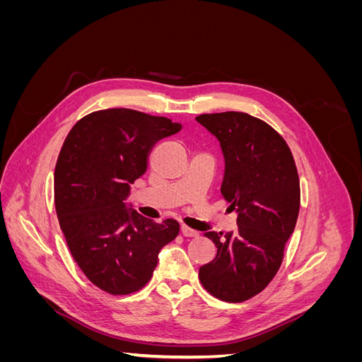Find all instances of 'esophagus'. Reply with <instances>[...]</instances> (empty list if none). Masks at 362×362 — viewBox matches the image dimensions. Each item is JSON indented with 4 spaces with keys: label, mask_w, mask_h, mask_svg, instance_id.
I'll return each instance as SVG.
<instances>
[{
    "label": "esophagus",
    "mask_w": 362,
    "mask_h": 362,
    "mask_svg": "<svg viewBox=\"0 0 362 362\" xmlns=\"http://www.w3.org/2000/svg\"><path fill=\"white\" fill-rule=\"evenodd\" d=\"M181 233H182V235H185V237H198V235H199V233L196 231V229H192V228L187 226V225H181Z\"/></svg>",
    "instance_id": "obj_1"
}]
</instances>
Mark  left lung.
I'll return each mask as SVG.
<instances>
[{
  "label": "left lung",
  "instance_id": "left-lung-1",
  "mask_svg": "<svg viewBox=\"0 0 362 362\" xmlns=\"http://www.w3.org/2000/svg\"><path fill=\"white\" fill-rule=\"evenodd\" d=\"M196 120L221 144V192L237 211L234 233H205L217 255L199 269V279L214 298L243 302L264 290L281 267L299 216L298 169L286 140L264 120L242 112Z\"/></svg>",
  "mask_w": 362,
  "mask_h": 362
}]
</instances>
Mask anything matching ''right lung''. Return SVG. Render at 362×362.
Masks as SVG:
<instances>
[{
    "mask_svg": "<svg viewBox=\"0 0 362 362\" xmlns=\"http://www.w3.org/2000/svg\"><path fill=\"white\" fill-rule=\"evenodd\" d=\"M181 124L129 108L93 112L64 140L54 172V202L76 264L110 294L146 286L158 252L180 233V223H157L127 205L129 185L148 169L158 140Z\"/></svg>",
    "mask_w": 362,
    "mask_h": 362,
    "instance_id": "1",
    "label": "right lung"
}]
</instances>
